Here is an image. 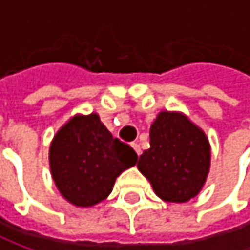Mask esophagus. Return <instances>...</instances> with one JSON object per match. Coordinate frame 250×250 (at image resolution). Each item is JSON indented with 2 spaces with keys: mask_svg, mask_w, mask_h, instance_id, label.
Returning a JSON list of instances; mask_svg holds the SVG:
<instances>
[{
  "mask_svg": "<svg viewBox=\"0 0 250 250\" xmlns=\"http://www.w3.org/2000/svg\"><path fill=\"white\" fill-rule=\"evenodd\" d=\"M131 147L134 149V152L137 153V156H140V153H142V149H140V146H139L137 143H131Z\"/></svg>",
  "mask_w": 250,
  "mask_h": 250,
  "instance_id": "1",
  "label": "esophagus"
}]
</instances>
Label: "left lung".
Here are the masks:
<instances>
[{"instance_id":"left-lung-1","label":"left lung","mask_w":250,"mask_h":250,"mask_svg":"<svg viewBox=\"0 0 250 250\" xmlns=\"http://www.w3.org/2000/svg\"><path fill=\"white\" fill-rule=\"evenodd\" d=\"M150 147L137 169L167 203H187L203 189L210 172L211 146L201 127L181 111H161L150 125Z\"/></svg>"}]
</instances>
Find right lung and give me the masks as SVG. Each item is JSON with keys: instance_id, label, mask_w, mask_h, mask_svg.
Masks as SVG:
<instances>
[{"instance_id": "right-lung-1", "label": "right lung", "mask_w": 250, "mask_h": 250, "mask_svg": "<svg viewBox=\"0 0 250 250\" xmlns=\"http://www.w3.org/2000/svg\"><path fill=\"white\" fill-rule=\"evenodd\" d=\"M136 161V152L114 139L97 113L72 116L49 147L52 179L61 195L79 208L104 201L117 176Z\"/></svg>"}]
</instances>
